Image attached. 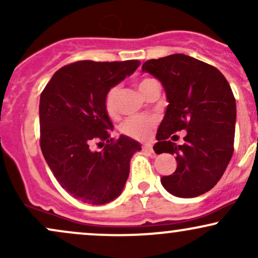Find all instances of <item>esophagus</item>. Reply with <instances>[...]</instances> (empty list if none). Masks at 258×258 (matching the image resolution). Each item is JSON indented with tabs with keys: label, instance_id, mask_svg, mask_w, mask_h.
Wrapping results in <instances>:
<instances>
[{
	"label": "esophagus",
	"instance_id": "1",
	"mask_svg": "<svg viewBox=\"0 0 258 258\" xmlns=\"http://www.w3.org/2000/svg\"><path fill=\"white\" fill-rule=\"evenodd\" d=\"M143 149L146 150V152H153V144L152 143L143 144Z\"/></svg>",
	"mask_w": 258,
	"mask_h": 258
}]
</instances>
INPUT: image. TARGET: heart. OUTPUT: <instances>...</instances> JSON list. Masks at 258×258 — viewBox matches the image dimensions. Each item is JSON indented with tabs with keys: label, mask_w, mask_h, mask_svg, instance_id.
Instances as JSON below:
<instances>
[{
	"label": "heart",
	"mask_w": 258,
	"mask_h": 258,
	"mask_svg": "<svg viewBox=\"0 0 258 258\" xmlns=\"http://www.w3.org/2000/svg\"><path fill=\"white\" fill-rule=\"evenodd\" d=\"M150 81L152 79L142 80L138 84L139 91L143 90ZM117 96H119L117 86L110 88L105 96V109L110 116H115L117 112ZM155 123L156 121L152 116H132L123 121L121 125V131L135 139H147L152 133Z\"/></svg>",
	"instance_id": "heart-1"
}]
</instances>
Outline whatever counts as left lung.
<instances>
[{
  "label": "left lung",
  "mask_w": 258,
  "mask_h": 258,
  "mask_svg": "<svg viewBox=\"0 0 258 258\" xmlns=\"http://www.w3.org/2000/svg\"><path fill=\"white\" fill-rule=\"evenodd\" d=\"M164 87L168 105L154 146L156 154L176 155L177 168L161 184L177 198H195L217 184L233 155L236 104L218 69L185 54L150 59L142 67ZM187 131L185 144L168 141Z\"/></svg>",
  "instance_id": "1"
}]
</instances>
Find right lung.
<instances>
[{
	"mask_svg": "<svg viewBox=\"0 0 258 258\" xmlns=\"http://www.w3.org/2000/svg\"><path fill=\"white\" fill-rule=\"evenodd\" d=\"M139 60L76 61L59 69L40 97L41 150L53 176L75 199L103 205L121 194L139 142L109 138L112 123L105 109L110 88L132 75ZM94 139L106 140L102 152Z\"/></svg>",
	"mask_w": 258,
	"mask_h": 258,
	"instance_id": "1",
	"label": "right lung"
}]
</instances>
